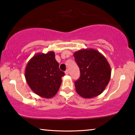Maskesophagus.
<instances>
[{"mask_svg":"<svg viewBox=\"0 0 135 135\" xmlns=\"http://www.w3.org/2000/svg\"><path fill=\"white\" fill-rule=\"evenodd\" d=\"M65 74L66 75H68V74H69V70H66L65 71Z\"/></svg>","mask_w":135,"mask_h":135,"instance_id":"34e87169","label":"esophagus"}]
</instances>
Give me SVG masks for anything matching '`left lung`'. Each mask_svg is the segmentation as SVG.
<instances>
[{"instance_id":"obj_1","label":"left lung","mask_w":135,"mask_h":135,"mask_svg":"<svg viewBox=\"0 0 135 135\" xmlns=\"http://www.w3.org/2000/svg\"><path fill=\"white\" fill-rule=\"evenodd\" d=\"M74 56L80 74L74 83L77 93L85 98L101 94L111 75L110 66L106 58L93 49L78 51Z\"/></svg>"}]
</instances>
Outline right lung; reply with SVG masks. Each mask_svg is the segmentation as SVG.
<instances>
[{
  "label": "right lung",
  "instance_id": "1",
  "mask_svg": "<svg viewBox=\"0 0 135 135\" xmlns=\"http://www.w3.org/2000/svg\"><path fill=\"white\" fill-rule=\"evenodd\" d=\"M64 75L52 51L35 55L25 69L26 80L32 90L47 98L56 94L61 84V77Z\"/></svg>",
  "mask_w": 135,
  "mask_h": 135
}]
</instances>
